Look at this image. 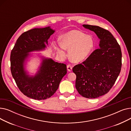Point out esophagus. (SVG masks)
<instances>
[{"mask_svg": "<svg viewBox=\"0 0 131 131\" xmlns=\"http://www.w3.org/2000/svg\"><path fill=\"white\" fill-rule=\"evenodd\" d=\"M67 70L69 72H71L72 70V66L71 64H68L67 65Z\"/></svg>", "mask_w": 131, "mask_h": 131, "instance_id": "obj_1", "label": "esophagus"}]
</instances>
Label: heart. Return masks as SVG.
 Here are the masks:
<instances>
[{"instance_id":"b5f03b06","label":"heart","mask_w":131,"mask_h":131,"mask_svg":"<svg viewBox=\"0 0 131 131\" xmlns=\"http://www.w3.org/2000/svg\"><path fill=\"white\" fill-rule=\"evenodd\" d=\"M60 45L64 49L70 50L69 56L72 61L80 63L90 54L94 48V42L91 36L78 30H72L62 36ZM58 51L61 52L59 49Z\"/></svg>"}]
</instances>
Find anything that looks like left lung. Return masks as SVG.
Masks as SVG:
<instances>
[{"label":"left lung","instance_id":"1","mask_svg":"<svg viewBox=\"0 0 131 131\" xmlns=\"http://www.w3.org/2000/svg\"><path fill=\"white\" fill-rule=\"evenodd\" d=\"M83 26L95 33L100 44L86 60L73 67L75 87L83 97L95 98L107 93L115 84L121 70L122 51L108 30L95 25Z\"/></svg>","mask_w":131,"mask_h":131}]
</instances>
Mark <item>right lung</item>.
<instances>
[{
    "label": "right lung",
    "instance_id": "obj_1",
    "mask_svg": "<svg viewBox=\"0 0 131 131\" xmlns=\"http://www.w3.org/2000/svg\"><path fill=\"white\" fill-rule=\"evenodd\" d=\"M54 31L47 27L33 29L23 33L17 39L10 53V71L16 84L27 97L35 100L50 98L58 89L67 73L66 65L51 59L43 60L38 73L29 77L24 71L23 63L28 52L42 49Z\"/></svg>",
    "mask_w": 131,
    "mask_h": 131
}]
</instances>
